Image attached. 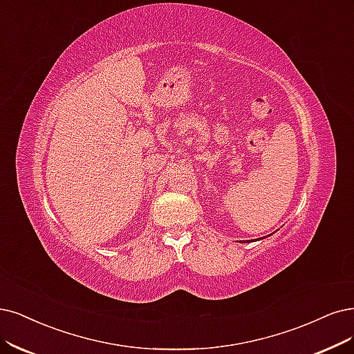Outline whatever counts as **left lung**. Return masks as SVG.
Masks as SVG:
<instances>
[{"label": "left lung", "instance_id": "obj_1", "mask_svg": "<svg viewBox=\"0 0 354 354\" xmlns=\"http://www.w3.org/2000/svg\"><path fill=\"white\" fill-rule=\"evenodd\" d=\"M268 236H270V234H268ZM259 239H264V238H259ZM242 242H250V241H242Z\"/></svg>", "mask_w": 354, "mask_h": 354}]
</instances>
